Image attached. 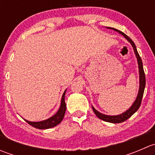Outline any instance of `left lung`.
I'll list each match as a JSON object with an SVG mask.
<instances>
[{
	"label": "left lung",
	"instance_id": "1",
	"mask_svg": "<svg viewBox=\"0 0 155 155\" xmlns=\"http://www.w3.org/2000/svg\"><path fill=\"white\" fill-rule=\"evenodd\" d=\"M107 28L109 29H112L114 31H117L119 34H121V35L124 36V37L131 43L133 48H134V52H135L136 56H137V61H138V67H139V72H140V88H139V92L138 95L137 97V99L134 101V103L133 104V105L131 106V107L129 109L126 111V112H123L122 114L118 115H104V114L101 113V112H98L97 110L94 109L93 107H92V109H93L94 112L95 113V115L100 118V119L103 120V121H107V122L110 123H114V124H116V123H121L123 121H126L127 119H128L129 118H130L139 109L140 105H141L142 103V99H143V93H144L145 87V75L144 73V70H143V61H142V59L140 58V54H139L138 51H137V47H136L135 44L133 42V40L130 38L129 37L126 35L124 33L121 32V31H118V30L113 28H109L107 27Z\"/></svg>",
	"mask_w": 155,
	"mask_h": 155
}]
</instances>
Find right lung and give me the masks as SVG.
Listing matches in <instances>:
<instances>
[{"label":"right lung","mask_w":155,"mask_h":155,"mask_svg":"<svg viewBox=\"0 0 155 155\" xmlns=\"http://www.w3.org/2000/svg\"><path fill=\"white\" fill-rule=\"evenodd\" d=\"M65 93H66V90H65L63 95H62L61 107L59 108L58 111L57 112V113L54 114L51 118L44 120V121H38V122H33V121H29L28 120L24 119L25 121L28 123L30 125L37 128V129H48V128H51L60 124L62 120H63L65 115V112H66V104H65L64 101Z\"/></svg>","instance_id":"right-lung-1"}]
</instances>
